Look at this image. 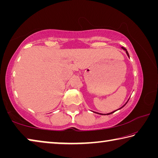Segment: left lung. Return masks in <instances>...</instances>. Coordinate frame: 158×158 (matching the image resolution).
<instances>
[{"label": "left lung", "mask_w": 158, "mask_h": 158, "mask_svg": "<svg viewBox=\"0 0 158 158\" xmlns=\"http://www.w3.org/2000/svg\"><path fill=\"white\" fill-rule=\"evenodd\" d=\"M121 49H123V50H125V52H126V53H127V56L130 58L129 53H128V52H127V49H125V48H124L123 47H121ZM129 99H130V98H129ZM129 99H128V100H129ZM128 100H127V101L126 102V103H125V105H124L123 106H122V107H121V108H120V109H117V110H119V109H122L123 107V106H125V105H126V104L127 103V102H128ZM117 110H116V111H112V112H111V113H108V114H98V113H97V112H95V111H93V112H94V113H96V114H100V115H109V114H113V113H114V112H115V111H116Z\"/></svg>", "instance_id": "8db88e82"}]
</instances>
